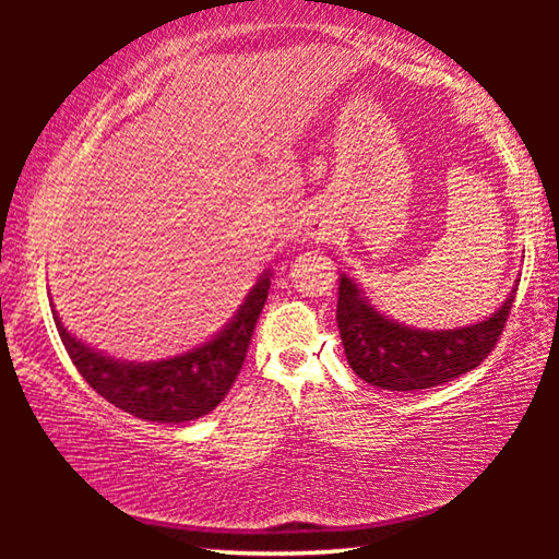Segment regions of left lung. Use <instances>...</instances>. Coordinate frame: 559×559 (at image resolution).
<instances>
[{
    "label": "left lung",
    "instance_id": "1",
    "mask_svg": "<svg viewBox=\"0 0 559 559\" xmlns=\"http://www.w3.org/2000/svg\"><path fill=\"white\" fill-rule=\"evenodd\" d=\"M515 288L493 316L456 330H414L394 323L365 300L347 276H340L337 328L347 362L359 380L390 392L429 390L471 372L493 353Z\"/></svg>",
    "mask_w": 559,
    "mask_h": 559
}]
</instances>
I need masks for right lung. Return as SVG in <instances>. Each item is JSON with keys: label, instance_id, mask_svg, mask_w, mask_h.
Wrapping results in <instances>:
<instances>
[{"label": "right lung", "instance_id": "add662e5", "mask_svg": "<svg viewBox=\"0 0 559 559\" xmlns=\"http://www.w3.org/2000/svg\"><path fill=\"white\" fill-rule=\"evenodd\" d=\"M269 288L271 278L266 273L219 335L202 347L159 362L135 365L100 355L66 333L56 310L53 320L75 370L103 400L138 419L179 424L210 414L229 394L249 353L253 328L269 298Z\"/></svg>", "mask_w": 559, "mask_h": 559}]
</instances>
